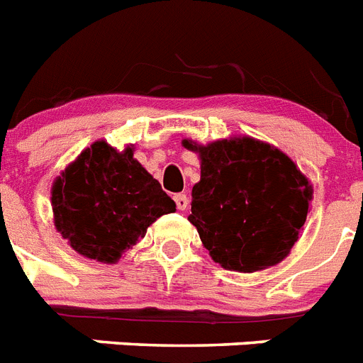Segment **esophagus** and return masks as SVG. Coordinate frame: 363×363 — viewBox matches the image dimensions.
<instances>
[{"instance_id": "obj_1", "label": "esophagus", "mask_w": 363, "mask_h": 363, "mask_svg": "<svg viewBox=\"0 0 363 363\" xmlns=\"http://www.w3.org/2000/svg\"><path fill=\"white\" fill-rule=\"evenodd\" d=\"M174 202H176V207H178L179 211H185V209L189 207V198H187V194H184V193L174 194Z\"/></svg>"}]
</instances>
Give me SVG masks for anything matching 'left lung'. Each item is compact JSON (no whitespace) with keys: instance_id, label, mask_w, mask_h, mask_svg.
<instances>
[{"instance_id":"left-lung-1","label":"left lung","mask_w":363,"mask_h":363,"mask_svg":"<svg viewBox=\"0 0 363 363\" xmlns=\"http://www.w3.org/2000/svg\"><path fill=\"white\" fill-rule=\"evenodd\" d=\"M200 182L193 187L189 222L213 261L225 270L252 272L277 264L297 242L312 200V185L286 154L253 138L198 145Z\"/></svg>"}]
</instances>
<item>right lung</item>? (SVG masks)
<instances>
[{"label":"right lung","mask_w":363,"mask_h":363,"mask_svg":"<svg viewBox=\"0 0 363 363\" xmlns=\"http://www.w3.org/2000/svg\"><path fill=\"white\" fill-rule=\"evenodd\" d=\"M55 225L69 246L93 261L113 264L143 238L161 215L176 211L174 200L134 157L95 141L55 179Z\"/></svg>","instance_id":"add662e5"}]
</instances>
